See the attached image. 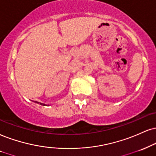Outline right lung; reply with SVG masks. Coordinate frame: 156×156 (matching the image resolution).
I'll use <instances>...</instances> for the list:
<instances>
[{
    "label": "right lung",
    "mask_w": 156,
    "mask_h": 156,
    "mask_svg": "<svg viewBox=\"0 0 156 156\" xmlns=\"http://www.w3.org/2000/svg\"><path fill=\"white\" fill-rule=\"evenodd\" d=\"M34 102H35V103H39V102H37V101H34ZM40 104L43 105H45V104H43V103H40Z\"/></svg>",
    "instance_id": "obj_1"
}]
</instances>
